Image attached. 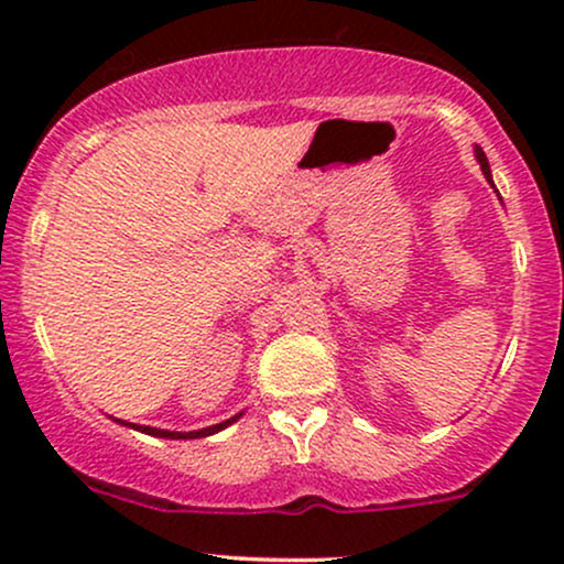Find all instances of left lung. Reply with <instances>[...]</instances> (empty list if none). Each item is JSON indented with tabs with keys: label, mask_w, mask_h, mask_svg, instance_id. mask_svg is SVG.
Returning a JSON list of instances; mask_svg holds the SVG:
<instances>
[{
	"label": "left lung",
	"mask_w": 564,
	"mask_h": 564,
	"mask_svg": "<svg viewBox=\"0 0 564 564\" xmlns=\"http://www.w3.org/2000/svg\"><path fill=\"white\" fill-rule=\"evenodd\" d=\"M475 156H477V161H480V170L485 174V180H488V183L494 185V177H490V166H488V159H485L482 148H475Z\"/></svg>",
	"instance_id": "8db88e82"
}]
</instances>
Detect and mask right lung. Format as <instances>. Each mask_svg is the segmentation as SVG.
<instances>
[{"label": "right lung", "mask_w": 564, "mask_h": 564, "mask_svg": "<svg viewBox=\"0 0 564 564\" xmlns=\"http://www.w3.org/2000/svg\"><path fill=\"white\" fill-rule=\"evenodd\" d=\"M238 419H241V413H238V416L228 419V422L215 424V426H204V430H196V432H170V430H156V426H140V424H129V422H121V424L132 426V430L145 432V435H153V437H166V440H196V437H209V435H215V432L225 430V426H230L232 422H238ZM116 422H119V419H116Z\"/></svg>", "instance_id": "obj_1"}]
</instances>
